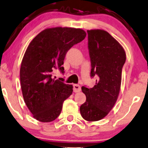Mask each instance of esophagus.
Instances as JSON below:
<instances>
[{
  "label": "esophagus",
  "instance_id": "esophagus-1",
  "mask_svg": "<svg viewBox=\"0 0 148 148\" xmlns=\"http://www.w3.org/2000/svg\"><path fill=\"white\" fill-rule=\"evenodd\" d=\"M74 91L75 93H77V92H79L81 90V87H80V86L79 85H77V84H74Z\"/></svg>",
  "mask_w": 148,
  "mask_h": 148
}]
</instances>
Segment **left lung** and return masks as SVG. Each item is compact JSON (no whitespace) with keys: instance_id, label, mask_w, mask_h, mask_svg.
<instances>
[{"instance_id":"8db88e82","label":"left lung","mask_w":148,"mask_h":148,"mask_svg":"<svg viewBox=\"0 0 148 148\" xmlns=\"http://www.w3.org/2000/svg\"><path fill=\"white\" fill-rule=\"evenodd\" d=\"M87 33L91 77L96 76L97 80L92 88L82 87L86 101L80 112L85 120L95 121L106 117L115 105L126 57L122 46L106 31L88 30Z\"/></svg>"}]
</instances>
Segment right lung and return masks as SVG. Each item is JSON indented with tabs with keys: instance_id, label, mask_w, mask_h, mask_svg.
Listing matches in <instances>:
<instances>
[{
	"instance_id": "1",
	"label": "right lung",
	"mask_w": 148,
	"mask_h": 148,
	"mask_svg": "<svg viewBox=\"0 0 148 148\" xmlns=\"http://www.w3.org/2000/svg\"><path fill=\"white\" fill-rule=\"evenodd\" d=\"M86 37L85 31L70 27L46 29L30 43L20 67L24 102L33 117L50 122L60 115L63 103L72 95L73 86L52 78V72L63 67L67 52Z\"/></svg>"
}]
</instances>
